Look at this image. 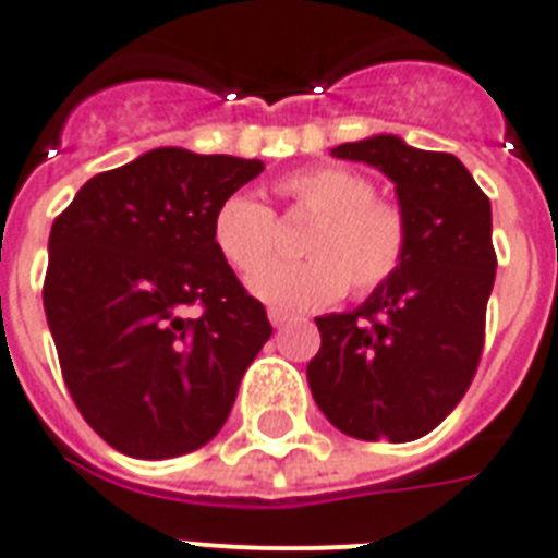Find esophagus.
<instances>
[{
  "mask_svg": "<svg viewBox=\"0 0 558 558\" xmlns=\"http://www.w3.org/2000/svg\"><path fill=\"white\" fill-rule=\"evenodd\" d=\"M269 322L275 327H283L292 322V316H289V313H283V310H269Z\"/></svg>",
  "mask_w": 558,
  "mask_h": 558,
  "instance_id": "34e87169",
  "label": "esophagus"
}]
</instances>
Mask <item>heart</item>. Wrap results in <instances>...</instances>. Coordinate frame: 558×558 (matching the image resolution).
Here are the masks:
<instances>
[{"mask_svg": "<svg viewBox=\"0 0 558 558\" xmlns=\"http://www.w3.org/2000/svg\"><path fill=\"white\" fill-rule=\"evenodd\" d=\"M298 210L316 216L301 242V263H271L275 216L248 193L225 195L213 213L210 236L231 269L258 271L248 278L251 295L271 307L316 310L345 292L368 295L401 271L410 251V225L401 207L374 198V186L345 166H310L278 184Z\"/></svg>", "mask_w": 558, "mask_h": 558, "instance_id": "obj_1", "label": "heart"}]
</instances>
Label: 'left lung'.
Masks as SVG:
<instances>
[{"label": "left lung", "mask_w": 558, "mask_h": 558, "mask_svg": "<svg viewBox=\"0 0 558 558\" xmlns=\"http://www.w3.org/2000/svg\"><path fill=\"white\" fill-rule=\"evenodd\" d=\"M389 178L410 225L401 271L348 313L318 316L310 392L336 430L412 441L448 418L474 380L495 287L492 202L462 160L374 134L330 151Z\"/></svg>", "instance_id": "1"}]
</instances>
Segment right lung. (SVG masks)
Instances as JSON below:
<instances>
[{"mask_svg":"<svg viewBox=\"0 0 558 558\" xmlns=\"http://www.w3.org/2000/svg\"><path fill=\"white\" fill-rule=\"evenodd\" d=\"M260 172L263 160L151 148L90 178L54 219L43 307L63 380L125 457L207 445L269 342L266 310L210 236L219 202Z\"/></svg>","mask_w":558,"mask_h":558,"instance_id":"right-lung-1","label":"right lung"}]
</instances>
